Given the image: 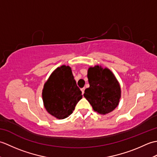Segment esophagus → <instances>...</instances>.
Returning <instances> with one entry per match:
<instances>
[{
    "label": "esophagus",
    "mask_w": 157,
    "mask_h": 157,
    "mask_svg": "<svg viewBox=\"0 0 157 157\" xmlns=\"http://www.w3.org/2000/svg\"><path fill=\"white\" fill-rule=\"evenodd\" d=\"M84 90H85V88H81V91H82V94H84Z\"/></svg>",
    "instance_id": "esophagus-1"
}]
</instances>
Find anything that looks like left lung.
<instances>
[{
    "label": "left lung",
    "instance_id": "obj_1",
    "mask_svg": "<svg viewBox=\"0 0 157 157\" xmlns=\"http://www.w3.org/2000/svg\"><path fill=\"white\" fill-rule=\"evenodd\" d=\"M90 87L84 96L93 110L101 115L112 112L119 105L121 96V86L116 77L107 67L96 65L88 69Z\"/></svg>",
    "mask_w": 157,
    "mask_h": 157
}]
</instances>
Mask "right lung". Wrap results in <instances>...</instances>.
Masks as SVG:
<instances>
[{
	"mask_svg": "<svg viewBox=\"0 0 157 157\" xmlns=\"http://www.w3.org/2000/svg\"><path fill=\"white\" fill-rule=\"evenodd\" d=\"M43 104L50 115L58 119L67 117L82 98L71 68L65 65L52 71L42 90Z\"/></svg>",
	"mask_w": 157,
	"mask_h": 157,
	"instance_id": "add662e5",
	"label": "right lung"
}]
</instances>
